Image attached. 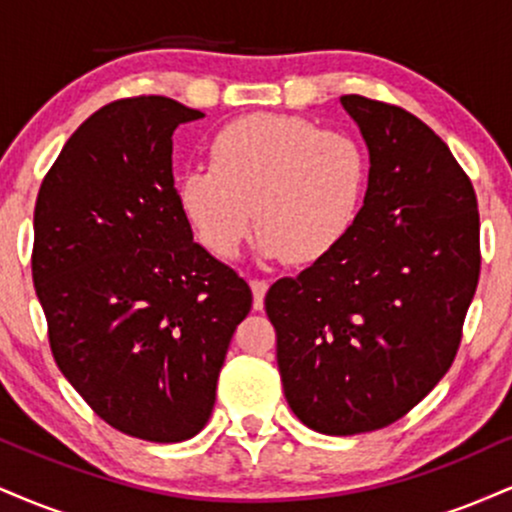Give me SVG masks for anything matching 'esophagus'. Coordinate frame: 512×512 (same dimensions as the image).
I'll list each match as a JSON object with an SVG mask.
<instances>
[{
    "mask_svg": "<svg viewBox=\"0 0 512 512\" xmlns=\"http://www.w3.org/2000/svg\"><path fill=\"white\" fill-rule=\"evenodd\" d=\"M250 289H252V308L262 310L264 305V293H267L269 284L264 279H252L250 281Z\"/></svg>",
    "mask_w": 512,
    "mask_h": 512,
    "instance_id": "esophagus-1",
    "label": "esophagus"
}]
</instances>
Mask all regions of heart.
I'll use <instances>...</instances> for the list:
<instances>
[{"label": "heart", "mask_w": 512, "mask_h": 512, "mask_svg": "<svg viewBox=\"0 0 512 512\" xmlns=\"http://www.w3.org/2000/svg\"><path fill=\"white\" fill-rule=\"evenodd\" d=\"M368 187V154L356 137L296 115L257 113L228 122L209 142V166L178 180V204L199 243L236 257L260 226L267 260L313 264L344 243Z\"/></svg>", "instance_id": "b5f03b06"}]
</instances>
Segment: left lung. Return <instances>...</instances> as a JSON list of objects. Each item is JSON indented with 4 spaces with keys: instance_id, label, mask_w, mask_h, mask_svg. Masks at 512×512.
I'll list each match as a JSON object with an SVG mask.
<instances>
[{
    "instance_id": "1",
    "label": "left lung",
    "mask_w": 512,
    "mask_h": 512,
    "mask_svg": "<svg viewBox=\"0 0 512 512\" xmlns=\"http://www.w3.org/2000/svg\"><path fill=\"white\" fill-rule=\"evenodd\" d=\"M368 146L351 233L264 298L286 402L305 426L354 436L395 424L448 373L479 281L477 195L419 117L339 98Z\"/></svg>"
}]
</instances>
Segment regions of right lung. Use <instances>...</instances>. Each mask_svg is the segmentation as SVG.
<instances>
[{
  "label": "right lung",
  "mask_w": 512,
  "mask_h": 512,
  "mask_svg": "<svg viewBox=\"0 0 512 512\" xmlns=\"http://www.w3.org/2000/svg\"><path fill=\"white\" fill-rule=\"evenodd\" d=\"M173 98L103 105L64 144L33 216V284L64 378L117 431L180 443L207 426L252 308L245 279L195 243L173 180Z\"/></svg>",
  "instance_id": "right-lung-1"
}]
</instances>
